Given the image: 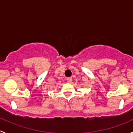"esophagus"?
<instances>
[{
    "mask_svg": "<svg viewBox=\"0 0 133 133\" xmlns=\"http://www.w3.org/2000/svg\"><path fill=\"white\" fill-rule=\"evenodd\" d=\"M72 81H73V78H72L71 77H69V78H67V82H68L71 83Z\"/></svg>",
    "mask_w": 133,
    "mask_h": 133,
    "instance_id": "34e87169",
    "label": "esophagus"
}]
</instances>
